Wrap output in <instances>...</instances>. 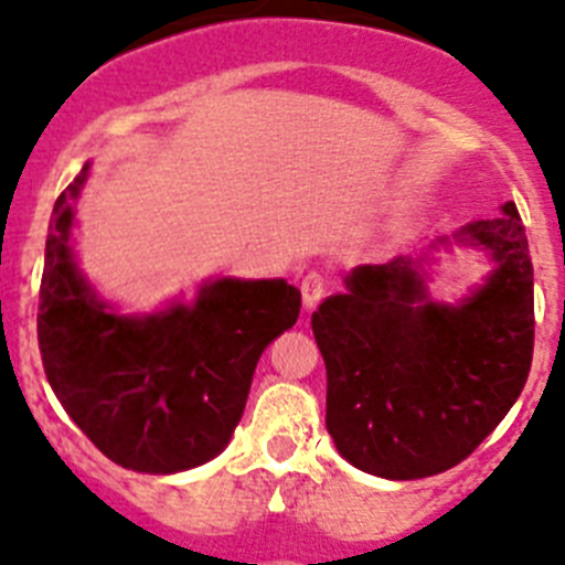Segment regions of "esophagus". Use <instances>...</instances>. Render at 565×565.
I'll list each match as a JSON object with an SVG mask.
<instances>
[{"mask_svg":"<svg viewBox=\"0 0 565 565\" xmlns=\"http://www.w3.org/2000/svg\"><path fill=\"white\" fill-rule=\"evenodd\" d=\"M299 291H302V306L311 311V308L319 306V299L326 297L328 279L319 271H308L306 277H302V282H299Z\"/></svg>","mask_w":565,"mask_h":565,"instance_id":"1","label":"esophagus"}]
</instances>
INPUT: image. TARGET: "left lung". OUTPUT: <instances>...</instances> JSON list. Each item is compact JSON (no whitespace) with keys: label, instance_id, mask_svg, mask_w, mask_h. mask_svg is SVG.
I'll use <instances>...</instances> for the list:
<instances>
[{"label":"left lung","instance_id":"1","mask_svg":"<svg viewBox=\"0 0 565 565\" xmlns=\"http://www.w3.org/2000/svg\"><path fill=\"white\" fill-rule=\"evenodd\" d=\"M438 246L495 259L458 306L427 297L424 257L356 266L313 311L328 371L326 424L339 456L391 481L461 463L521 396L535 348V282L515 203ZM436 248V246H433Z\"/></svg>","mask_w":565,"mask_h":565}]
</instances>
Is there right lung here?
<instances>
[{
  "mask_svg": "<svg viewBox=\"0 0 565 565\" xmlns=\"http://www.w3.org/2000/svg\"><path fill=\"white\" fill-rule=\"evenodd\" d=\"M87 169L58 194L44 248L36 322L47 382L109 461L152 476L201 467L232 438L254 367L297 322L302 297L286 279L223 277L192 306L109 311L70 248Z\"/></svg>",
  "mask_w": 565,
  "mask_h": 565,
  "instance_id": "right-lung-1",
  "label": "right lung"
}]
</instances>
